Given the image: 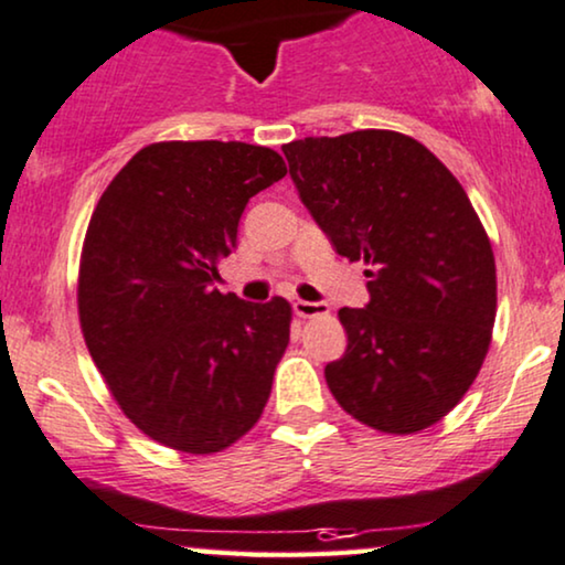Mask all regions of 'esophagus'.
Segmentation results:
<instances>
[{
	"label": "esophagus",
	"mask_w": 565,
	"mask_h": 565,
	"mask_svg": "<svg viewBox=\"0 0 565 565\" xmlns=\"http://www.w3.org/2000/svg\"><path fill=\"white\" fill-rule=\"evenodd\" d=\"M297 318H318V315H328L326 302H307V299H297L295 302Z\"/></svg>",
	"instance_id": "34e87169"
}]
</instances>
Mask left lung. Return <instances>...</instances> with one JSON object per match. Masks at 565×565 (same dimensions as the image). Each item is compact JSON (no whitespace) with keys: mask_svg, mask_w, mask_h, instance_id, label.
<instances>
[{"mask_svg":"<svg viewBox=\"0 0 565 565\" xmlns=\"http://www.w3.org/2000/svg\"><path fill=\"white\" fill-rule=\"evenodd\" d=\"M299 199L335 253L364 260L370 305L338 310V405L385 434L441 420L476 382L495 320V260L452 172L420 141L364 129L284 145Z\"/></svg>","mask_w":565,"mask_h":565,"instance_id":"left-lung-1","label":"left lung"}]
</instances>
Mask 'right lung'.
<instances>
[{
	"label": "right lung",
	"mask_w": 565,
	"mask_h": 565,
	"mask_svg": "<svg viewBox=\"0 0 565 565\" xmlns=\"http://www.w3.org/2000/svg\"><path fill=\"white\" fill-rule=\"evenodd\" d=\"M287 175L245 141H157L110 180L79 258V326L139 431L188 455L258 424L289 345L291 307L214 289L247 201Z\"/></svg>",
	"instance_id": "obj_1"
}]
</instances>
